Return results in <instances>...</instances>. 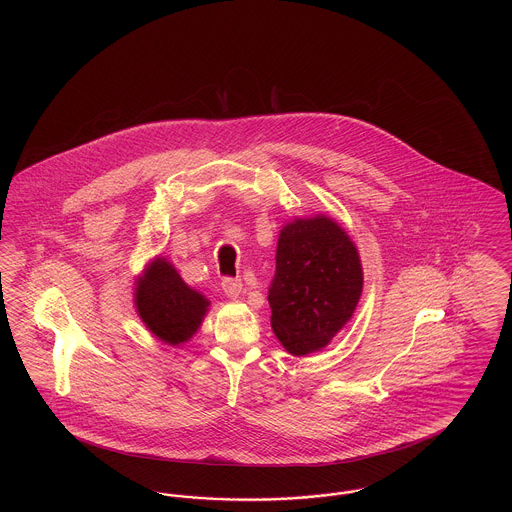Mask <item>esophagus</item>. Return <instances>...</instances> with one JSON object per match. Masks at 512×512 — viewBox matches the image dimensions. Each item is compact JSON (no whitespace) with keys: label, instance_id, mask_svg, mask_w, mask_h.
<instances>
[{"label":"esophagus","instance_id":"esophagus-1","mask_svg":"<svg viewBox=\"0 0 512 512\" xmlns=\"http://www.w3.org/2000/svg\"><path fill=\"white\" fill-rule=\"evenodd\" d=\"M244 284L240 278H224L222 280V292L226 293V297L230 299H238L242 295Z\"/></svg>","mask_w":512,"mask_h":512}]
</instances>
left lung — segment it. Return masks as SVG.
Returning <instances> with one entry per match:
<instances>
[{"label": "left lung", "instance_id": "1", "mask_svg": "<svg viewBox=\"0 0 512 512\" xmlns=\"http://www.w3.org/2000/svg\"><path fill=\"white\" fill-rule=\"evenodd\" d=\"M363 292L361 257L336 220L293 219L280 230L268 288L270 326L288 353H315L353 317Z\"/></svg>", "mask_w": 512, "mask_h": 512}]
</instances>
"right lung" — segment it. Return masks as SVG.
Here are the masks:
<instances>
[{
    "label": "right lung",
    "mask_w": 512,
    "mask_h": 512,
    "mask_svg": "<svg viewBox=\"0 0 512 512\" xmlns=\"http://www.w3.org/2000/svg\"><path fill=\"white\" fill-rule=\"evenodd\" d=\"M134 303L149 332L169 345L190 340L209 309L205 295L192 290L163 257L136 280Z\"/></svg>",
    "instance_id": "obj_1"
}]
</instances>
